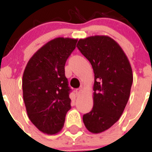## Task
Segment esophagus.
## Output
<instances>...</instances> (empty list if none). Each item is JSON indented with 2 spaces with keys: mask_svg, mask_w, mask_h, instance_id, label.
Wrapping results in <instances>:
<instances>
[{
  "mask_svg": "<svg viewBox=\"0 0 152 152\" xmlns=\"http://www.w3.org/2000/svg\"><path fill=\"white\" fill-rule=\"evenodd\" d=\"M81 91H82V89H81V88H79V89H76V90H75V94H76V95H77V96H79V95L80 94Z\"/></svg>",
  "mask_w": 152,
  "mask_h": 152,
  "instance_id": "obj_1",
  "label": "esophagus"
}]
</instances>
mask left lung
Segmentation results:
<instances>
[{"mask_svg": "<svg viewBox=\"0 0 152 152\" xmlns=\"http://www.w3.org/2000/svg\"><path fill=\"white\" fill-rule=\"evenodd\" d=\"M77 47L94 73V107L83 116L86 128L97 134L110 129L123 114L133 80L132 67L120 45L107 36L80 39Z\"/></svg>", "mask_w": 152, "mask_h": 152, "instance_id": "1", "label": "left lung"}]
</instances>
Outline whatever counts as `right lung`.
I'll return each mask as SVG.
<instances>
[{"mask_svg": "<svg viewBox=\"0 0 152 152\" xmlns=\"http://www.w3.org/2000/svg\"><path fill=\"white\" fill-rule=\"evenodd\" d=\"M77 42L63 37L48 42L31 57L24 70L22 86L26 113L43 133L61 131L72 107L64 65Z\"/></svg>", "mask_w": 152, "mask_h": 152, "instance_id": "1", "label": "right lung"}]
</instances>
